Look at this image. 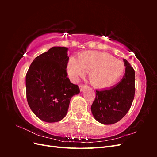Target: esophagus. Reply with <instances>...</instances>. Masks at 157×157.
<instances>
[{"mask_svg": "<svg viewBox=\"0 0 157 157\" xmlns=\"http://www.w3.org/2000/svg\"><path fill=\"white\" fill-rule=\"evenodd\" d=\"M87 86L86 85H85V84H80V86H79V88H80V91H82V90L86 88Z\"/></svg>", "mask_w": 157, "mask_h": 157, "instance_id": "1", "label": "esophagus"}]
</instances>
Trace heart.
I'll list each match as a JSON object with an SVG mask.
<instances>
[{
    "label": "heart",
    "instance_id": "1",
    "mask_svg": "<svg viewBox=\"0 0 157 157\" xmlns=\"http://www.w3.org/2000/svg\"><path fill=\"white\" fill-rule=\"evenodd\" d=\"M121 61L104 52L86 51L80 54L78 59H69L67 72L73 80H77L85 72H89V79L94 86L106 88L118 80L124 71Z\"/></svg>",
    "mask_w": 157,
    "mask_h": 157
}]
</instances>
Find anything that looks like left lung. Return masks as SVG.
Instances as JSON below:
<instances>
[{
  "mask_svg": "<svg viewBox=\"0 0 157 157\" xmlns=\"http://www.w3.org/2000/svg\"><path fill=\"white\" fill-rule=\"evenodd\" d=\"M125 73L121 81L109 89L96 90L91 106L95 119L103 124H113L124 117L131 107L135 94V71L123 59Z\"/></svg>",
  "mask_w": 157,
  "mask_h": 157,
  "instance_id": "left-lung-1",
  "label": "left lung"
}]
</instances>
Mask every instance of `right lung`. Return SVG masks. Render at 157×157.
Segmentation results:
<instances>
[{
	"instance_id": "obj_1",
	"label": "right lung",
	"mask_w": 157,
	"mask_h": 157,
	"mask_svg": "<svg viewBox=\"0 0 157 157\" xmlns=\"http://www.w3.org/2000/svg\"><path fill=\"white\" fill-rule=\"evenodd\" d=\"M67 50L66 47H52L36 57L26 74L28 104L33 113L46 122L62 120L71 98L80 92L78 85L67 77Z\"/></svg>"
}]
</instances>
